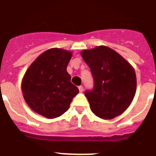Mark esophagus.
I'll list each match as a JSON object with an SVG mask.
<instances>
[{
	"mask_svg": "<svg viewBox=\"0 0 156 156\" xmlns=\"http://www.w3.org/2000/svg\"><path fill=\"white\" fill-rule=\"evenodd\" d=\"M78 88H79L80 92H83V86H80Z\"/></svg>",
	"mask_w": 156,
	"mask_h": 156,
	"instance_id": "esophagus-1",
	"label": "esophagus"
}]
</instances>
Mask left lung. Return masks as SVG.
Instances as JSON below:
<instances>
[{"label":"left lung","mask_w":156,"mask_h":156,"mask_svg":"<svg viewBox=\"0 0 156 156\" xmlns=\"http://www.w3.org/2000/svg\"><path fill=\"white\" fill-rule=\"evenodd\" d=\"M94 78V88L85 96L92 112L104 120L113 119L129 107L136 92L135 69L120 54L101 45L81 52Z\"/></svg>","instance_id":"8db88e82"}]
</instances>
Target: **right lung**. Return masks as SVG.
<instances>
[{
  "instance_id": "obj_1",
  "label": "right lung",
  "mask_w": 156,
  "mask_h": 156,
  "mask_svg": "<svg viewBox=\"0 0 156 156\" xmlns=\"http://www.w3.org/2000/svg\"><path fill=\"white\" fill-rule=\"evenodd\" d=\"M71 57L72 52L62 48L46 50L31 64L23 77L21 91L25 102L45 118L61 116L79 93L66 71Z\"/></svg>"
}]
</instances>
